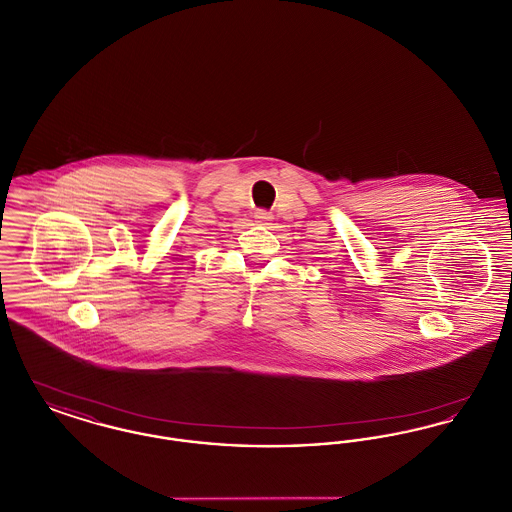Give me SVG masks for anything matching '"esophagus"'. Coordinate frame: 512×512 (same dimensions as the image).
<instances>
[{
  "label": "esophagus",
  "instance_id": "esophagus-1",
  "mask_svg": "<svg viewBox=\"0 0 512 512\" xmlns=\"http://www.w3.org/2000/svg\"><path fill=\"white\" fill-rule=\"evenodd\" d=\"M255 219L259 220V222H263V224H267L268 220H270V213H267V211H257V213H255Z\"/></svg>",
  "mask_w": 512,
  "mask_h": 512
}]
</instances>
